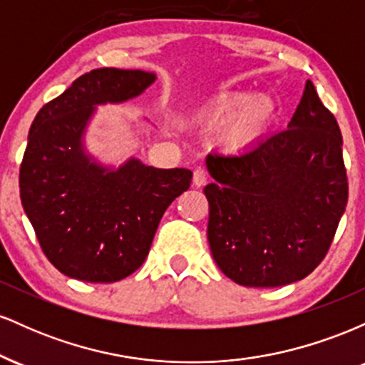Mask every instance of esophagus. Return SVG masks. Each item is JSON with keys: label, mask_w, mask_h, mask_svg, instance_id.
<instances>
[{"label": "esophagus", "mask_w": 365, "mask_h": 365, "mask_svg": "<svg viewBox=\"0 0 365 365\" xmlns=\"http://www.w3.org/2000/svg\"><path fill=\"white\" fill-rule=\"evenodd\" d=\"M192 183L195 187H204L207 183V173L204 170L197 168L194 170V175H192Z\"/></svg>", "instance_id": "obj_1"}]
</instances>
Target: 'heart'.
Here are the masks:
<instances>
[{"label":"heart","instance_id":"b5f03b06","mask_svg":"<svg viewBox=\"0 0 365 365\" xmlns=\"http://www.w3.org/2000/svg\"><path fill=\"white\" fill-rule=\"evenodd\" d=\"M274 115V104L267 96L249 98L242 92H223L207 106L206 118L212 123L225 121L221 142L230 149H247L255 144Z\"/></svg>","mask_w":365,"mask_h":365}]
</instances>
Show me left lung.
Wrapping results in <instances>:
<instances>
[{
    "mask_svg": "<svg viewBox=\"0 0 365 365\" xmlns=\"http://www.w3.org/2000/svg\"><path fill=\"white\" fill-rule=\"evenodd\" d=\"M341 145L336 118L307 81L287 130L240 154H207V240L230 279L283 287L319 266L349 200Z\"/></svg>",
    "mask_w": 365,
    "mask_h": 365,
    "instance_id": "1",
    "label": "left lung"
}]
</instances>
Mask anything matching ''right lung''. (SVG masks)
<instances>
[{
	"label": "right lung",
	"instance_id": "1",
	"mask_svg": "<svg viewBox=\"0 0 365 365\" xmlns=\"http://www.w3.org/2000/svg\"><path fill=\"white\" fill-rule=\"evenodd\" d=\"M154 81L142 70H92L32 121L20 199L46 257L68 278L113 283L139 269L165 211L190 187V170L137 158L111 168L83 148L96 106L137 98Z\"/></svg>",
	"mask_w": 365,
	"mask_h": 365
}]
</instances>
